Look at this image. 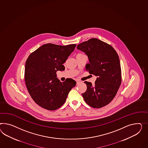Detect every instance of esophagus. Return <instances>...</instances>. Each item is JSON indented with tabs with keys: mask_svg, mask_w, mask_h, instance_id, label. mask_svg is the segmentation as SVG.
Masks as SVG:
<instances>
[{
	"mask_svg": "<svg viewBox=\"0 0 148 148\" xmlns=\"http://www.w3.org/2000/svg\"><path fill=\"white\" fill-rule=\"evenodd\" d=\"M80 81H76V84H79V83H80Z\"/></svg>",
	"mask_w": 148,
	"mask_h": 148,
	"instance_id": "34e87169",
	"label": "esophagus"
}]
</instances>
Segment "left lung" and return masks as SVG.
Returning a JSON list of instances; mask_svg holds the SVG:
<instances>
[{
    "mask_svg": "<svg viewBox=\"0 0 148 148\" xmlns=\"http://www.w3.org/2000/svg\"><path fill=\"white\" fill-rule=\"evenodd\" d=\"M88 56L86 71L97 76L95 84L85 81L87 90L82 94L84 101L94 108L109 104L116 95L122 81L119 56L111 45L92 38L77 46Z\"/></svg>",
    "mask_w": 148,
    "mask_h": 148,
    "instance_id": "left-lung-1",
    "label": "left lung"
}]
</instances>
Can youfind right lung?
<instances>
[{
    "label": "right lung",
    "instance_id": "add662e5",
    "mask_svg": "<svg viewBox=\"0 0 148 148\" xmlns=\"http://www.w3.org/2000/svg\"><path fill=\"white\" fill-rule=\"evenodd\" d=\"M76 44L60 46L46 44L32 52L26 61L25 81L32 99L41 107L54 110L65 102L76 81L68 79L63 82L56 77L64 71V64Z\"/></svg>",
    "mask_w": 148,
    "mask_h": 148
}]
</instances>
